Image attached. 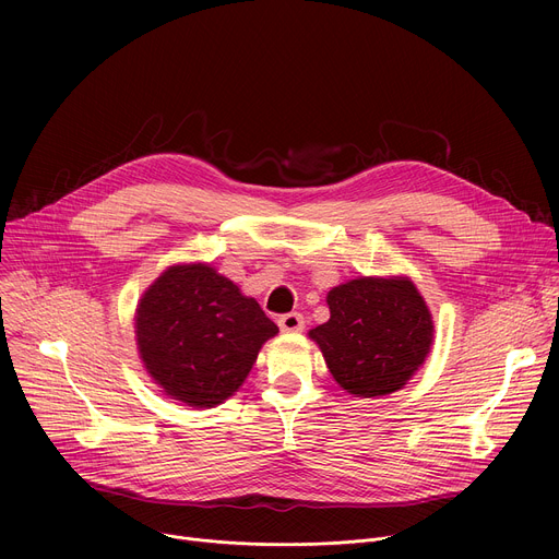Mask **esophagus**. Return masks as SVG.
Segmentation results:
<instances>
[{
  "label": "esophagus",
  "instance_id": "obj_1",
  "mask_svg": "<svg viewBox=\"0 0 559 559\" xmlns=\"http://www.w3.org/2000/svg\"><path fill=\"white\" fill-rule=\"evenodd\" d=\"M278 328H281L283 332H302V328H305V318H302L300 313H296V311L285 313V316H281V318H278Z\"/></svg>",
  "mask_w": 559,
  "mask_h": 559
}]
</instances>
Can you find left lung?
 Segmentation results:
<instances>
[{
	"mask_svg": "<svg viewBox=\"0 0 559 559\" xmlns=\"http://www.w3.org/2000/svg\"><path fill=\"white\" fill-rule=\"evenodd\" d=\"M330 321L309 332L354 397L403 389L433 345V316L409 276H358L328 292Z\"/></svg>",
	"mask_w": 559,
	"mask_h": 559,
	"instance_id": "left-lung-1",
	"label": "left lung"
}]
</instances>
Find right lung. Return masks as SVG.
Here are the masks:
<instances>
[{"label":"right lung","mask_w":559,"mask_h":559,"mask_svg":"<svg viewBox=\"0 0 559 559\" xmlns=\"http://www.w3.org/2000/svg\"><path fill=\"white\" fill-rule=\"evenodd\" d=\"M278 334L261 305L210 263H177L141 294L139 358L166 397L192 409L225 403Z\"/></svg>","instance_id":"1"}]
</instances>
